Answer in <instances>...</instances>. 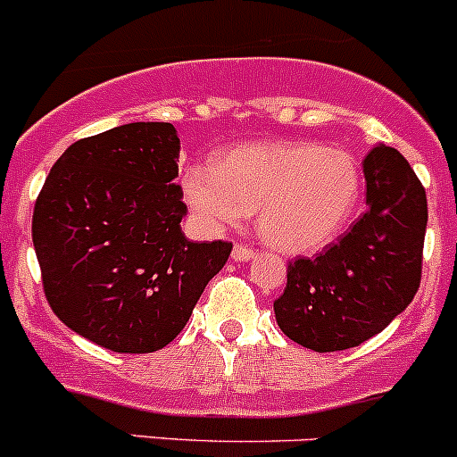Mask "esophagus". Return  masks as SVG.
Listing matches in <instances>:
<instances>
[{
    "label": "esophagus",
    "mask_w": 457,
    "mask_h": 457,
    "mask_svg": "<svg viewBox=\"0 0 457 457\" xmlns=\"http://www.w3.org/2000/svg\"><path fill=\"white\" fill-rule=\"evenodd\" d=\"M253 249H251V246H246V245H236L233 246V253H231V258L236 260V262H249L251 258H253Z\"/></svg>",
    "instance_id": "34e87169"
}]
</instances>
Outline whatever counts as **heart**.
Returning a JSON list of instances; mask_svg holds the SVG:
<instances>
[{
  "label": "heart",
  "instance_id": "heart-1",
  "mask_svg": "<svg viewBox=\"0 0 457 457\" xmlns=\"http://www.w3.org/2000/svg\"><path fill=\"white\" fill-rule=\"evenodd\" d=\"M181 193L208 228L258 211V231L285 253H314L334 240L361 197V170L343 147L260 141L221 152L215 166L181 172Z\"/></svg>",
  "mask_w": 457,
  "mask_h": 457
}]
</instances>
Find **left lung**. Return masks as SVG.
<instances>
[{"label":"left lung","mask_w":457,"mask_h":457,"mask_svg":"<svg viewBox=\"0 0 457 457\" xmlns=\"http://www.w3.org/2000/svg\"><path fill=\"white\" fill-rule=\"evenodd\" d=\"M363 175L366 212L323 253L289 262L287 287L273 303L282 332L314 352L361 345L420 289L427 190L384 143L366 156Z\"/></svg>","instance_id":"obj_1"}]
</instances>
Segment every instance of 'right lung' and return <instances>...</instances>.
I'll use <instances>...</instances> for the list:
<instances>
[{
    "label": "right lung",
    "instance_id": "add662e5",
    "mask_svg": "<svg viewBox=\"0 0 457 457\" xmlns=\"http://www.w3.org/2000/svg\"><path fill=\"white\" fill-rule=\"evenodd\" d=\"M170 123H128L80 138L51 168L33 246L54 314L123 354L166 347L188 323L231 242H190Z\"/></svg>",
    "mask_w": 457,
    "mask_h": 457
}]
</instances>
